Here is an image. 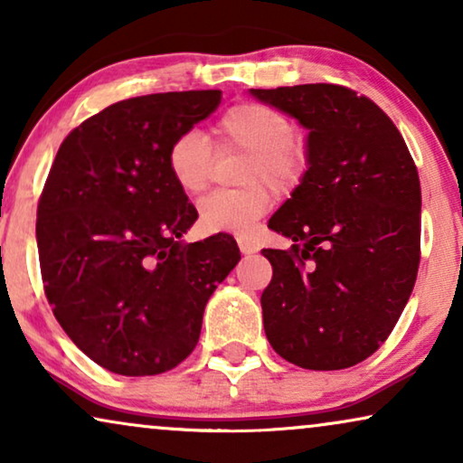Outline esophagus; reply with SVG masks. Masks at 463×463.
<instances>
[{"label": "esophagus", "instance_id": "obj_1", "mask_svg": "<svg viewBox=\"0 0 463 463\" xmlns=\"http://www.w3.org/2000/svg\"><path fill=\"white\" fill-rule=\"evenodd\" d=\"M238 246L242 255H255L259 250V246L255 242H250V240H244V238H238Z\"/></svg>", "mask_w": 463, "mask_h": 463}]
</instances>
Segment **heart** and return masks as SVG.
<instances>
[{
  "mask_svg": "<svg viewBox=\"0 0 463 463\" xmlns=\"http://www.w3.org/2000/svg\"><path fill=\"white\" fill-rule=\"evenodd\" d=\"M214 137L219 151H249L242 181L250 187L214 192L202 200L200 225L214 233H249L271 208V192L263 181L278 189L297 185L307 168V147L293 135L284 113L252 100L230 107L214 124ZM166 166L183 194H204L214 170V149L204 132H179L168 145Z\"/></svg>",
  "mask_w": 463,
  "mask_h": 463,
  "instance_id": "b5f03b06",
  "label": "heart"
}]
</instances>
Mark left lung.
Listing matches in <instances>:
<instances>
[{
	"instance_id": "left-lung-1",
	"label": "left lung",
	"mask_w": 463,
	"mask_h": 463,
	"mask_svg": "<svg viewBox=\"0 0 463 463\" xmlns=\"http://www.w3.org/2000/svg\"><path fill=\"white\" fill-rule=\"evenodd\" d=\"M250 94L309 130L306 175L269 219L293 244L263 250L274 268L261 295L265 335L301 369H347L390 337L415 287L420 175L364 94L337 84Z\"/></svg>"
}]
</instances>
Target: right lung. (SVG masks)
<instances>
[{"mask_svg":"<svg viewBox=\"0 0 463 463\" xmlns=\"http://www.w3.org/2000/svg\"><path fill=\"white\" fill-rule=\"evenodd\" d=\"M219 103L221 90L119 100L69 132L50 168L35 225L43 290L69 339L118 375L183 363L240 261L221 233L181 242L198 211L166 166L173 138Z\"/></svg>","mask_w":463,"mask_h":463,"instance_id":"right-lung-1","label":"right lung"}]
</instances>
